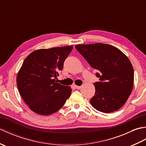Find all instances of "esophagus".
Returning <instances> with one entry per match:
<instances>
[{"label": "esophagus", "mask_w": 146, "mask_h": 146, "mask_svg": "<svg viewBox=\"0 0 146 146\" xmlns=\"http://www.w3.org/2000/svg\"><path fill=\"white\" fill-rule=\"evenodd\" d=\"M74 86H75V88H76V89H80V88H82V86H77V85H74Z\"/></svg>", "instance_id": "obj_1"}]
</instances>
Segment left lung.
<instances>
[{"mask_svg":"<svg viewBox=\"0 0 146 146\" xmlns=\"http://www.w3.org/2000/svg\"><path fill=\"white\" fill-rule=\"evenodd\" d=\"M75 48L89 64L99 73L92 107L104 113L119 110L127 100L134 85V69L127 56L110 44L94 43L78 44Z\"/></svg>","mask_w":146,"mask_h":146,"instance_id":"1","label":"left lung"}]
</instances>
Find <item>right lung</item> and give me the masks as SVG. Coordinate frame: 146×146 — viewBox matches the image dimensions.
Wrapping results in <instances>:
<instances>
[{"label": "right lung", "mask_w": 146, "mask_h": 146, "mask_svg": "<svg viewBox=\"0 0 146 146\" xmlns=\"http://www.w3.org/2000/svg\"><path fill=\"white\" fill-rule=\"evenodd\" d=\"M72 46L39 49L30 53L17 73V86L23 100L34 112L49 115L60 110L70 97L71 88L56 83Z\"/></svg>", "instance_id": "add662e5"}]
</instances>
